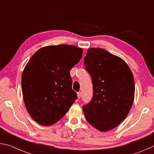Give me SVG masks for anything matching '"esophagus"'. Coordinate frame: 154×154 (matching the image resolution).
Instances as JSON below:
<instances>
[{
	"instance_id": "obj_1",
	"label": "esophagus",
	"mask_w": 154,
	"mask_h": 154,
	"mask_svg": "<svg viewBox=\"0 0 154 154\" xmlns=\"http://www.w3.org/2000/svg\"><path fill=\"white\" fill-rule=\"evenodd\" d=\"M81 96H82L81 92H79V93H77V97H78V98H79V99H80V97H81Z\"/></svg>"
}]
</instances>
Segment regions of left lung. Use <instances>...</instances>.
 I'll list each match as a JSON object with an SVG mask.
<instances>
[{
    "mask_svg": "<svg viewBox=\"0 0 154 154\" xmlns=\"http://www.w3.org/2000/svg\"><path fill=\"white\" fill-rule=\"evenodd\" d=\"M92 79L93 96L82 106L88 123L106 132L118 126L130 112L134 97V80L122 59L103 48L88 49L84 60Z\"/></svg>",
    "mask_w": 154,
    "mask_h": 154,
    "instance_id": "8db88e82",
    "label": "left lung"
}]
</instances>
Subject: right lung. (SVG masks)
Returning <instances> with one entry per match:
<instances>
[{"mask_svg":"<svg viewBox=\"0 0 154 154\" xmlns=\"http://www.w3.org/2000/svg\"><path fill=\"white\" fill-rule=\"evenodd\" d=\"M82 57L73 45L47 46L37 51L21 75L23 101L32 119L50 126L61 119L77 99L69 71Z\"/></svg>","mask_w":154,"mask_h":154,"instance_id":"1","label":"right lung"}]
</instances>
